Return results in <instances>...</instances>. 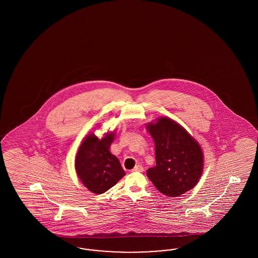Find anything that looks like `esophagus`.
Here are the masks:
<instances>
[{
  "instance_id": "34e87169",
  "label": "esophagus",
  "mask_w": 258,
  "mask_h": 258,
  "mask_svg": "<svg viewBox=\"0 0 258 258\" xmlns=\"http://www.w3.org/2000/svg\"><path fill=\"white\" fill-rule=\"evenodd\" d=\"M137 171V172H143L144 171V168H143V166L142 165H140V164H138V165H136L135 168L133 169V172Z\"/></svg>"
}]
</instances>
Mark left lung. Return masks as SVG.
<instances>
[{"label":"left lung","mask_w":258,"mask_h":258,"mask_svg":"<svg viewBox=\"0 0 258 258\" xmlns=\"http://www.w3.org/2000/svg\"><path fill=\"white\" fill-rule=\"evenodd\" d=\"M146 128L155 142L157 163L148 169V178L166 197H180L194 188L204 168L197 139L168 117L157 118Z\"/></svg>","instance_id":"left-lung-1"}]
</instances>
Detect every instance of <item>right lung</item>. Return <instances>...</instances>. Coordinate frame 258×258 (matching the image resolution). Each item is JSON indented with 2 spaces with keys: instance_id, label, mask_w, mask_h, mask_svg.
<instances>
[{
  "instance_id": "right-lung-1",
  "label": "right lung",
  "mask_w": 258,
  "mask_h": 258,
  "mask_svg": "<svg viewBox=\"0 0 258 258\" xmlns=\"http://www.w3.org/2000/svg\"><path fill=\"white\" fill-rule=\"evenodd\" d=\"M114 138L115 132H108L101 138L91 133L78 148L75 171L81 183L93 194L105 192L125 175L118 158L111 154Z\"/></svg>"
}]
</instances>
